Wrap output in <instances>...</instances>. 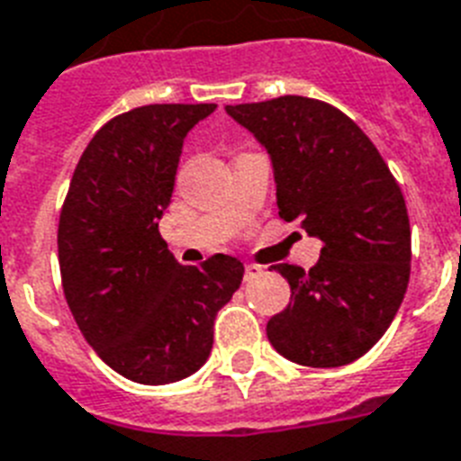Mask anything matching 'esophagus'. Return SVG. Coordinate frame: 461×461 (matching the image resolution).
Masks as SVG:
<instances>
[{
    "mask_svg": "<svg viewBox=\"0 0 461 461\" xmlns=\"http://www.w3.org/2000/svg\"><path fill=\"white\" fill-rule=\"evenodd\" d=\"M263 275V267L260 265H253L249 263L246 267H243V276H246V282H250V279H256V276Z\"/></svg>",
    "mask_w": 461,
    "mask_h": 461,
    "instance_id": "obj_1",
    "label": "esophagus"
}]
</instances>
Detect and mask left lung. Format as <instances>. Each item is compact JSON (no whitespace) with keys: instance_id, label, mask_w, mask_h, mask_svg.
<instances>
[{"instance_id":"8db88e82","label":"left lung","mask_w":461,"mask_h":461,"mask_svg":"<svg viewBox=\"0 0 461 461\" xmlns=\"http://www.w3.org/2000/svg\"><path fill=\"white\" fill-rule=\"evenodd\" d=\"M272 163L279 218L321 241L308 272L275 265L289 305L267 321L276 353L303 366L357 360L405 298L412 234L398 182L360 127L308 96L224 106Z\"/></svg>"}]
</instances>
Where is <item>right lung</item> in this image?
<instances>
[{
    "label": "right lung",
    "mask_w": 461,
    "mask_h": 461,
    "mask_svg": "<svg viewBox=\"0 0 461 461\" xmlns=\"http://www.w3.org/2000/svg\"><path fill=\"white\" fill-rule=\"evenodd\" d=\"M215 104H153L108 121L70 179L59 220L63 294L82 336L113 372L146 386L192 376L212 324L243 279L241 260H175L158 231L182 144Z\"/></svg>",
    "instance_id": "add662e5"
}]
</instances>
